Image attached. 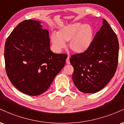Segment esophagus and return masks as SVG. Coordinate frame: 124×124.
Masks as SVG:
<instances>
[{"instance_id": "1", "label": "esophagus", "mask_w": 124, "mask_h": 124, "mask_svg": "<svg viewBox=\"0 0 124 124\" xmlns=\"http://www.w3.org/2000/svg\"><path fill=\"white\" fill-rule=\"evenodd\" d=\"M66 62L67 64H70V61H69V56H68V58H67Z\"/></svg>"}]
</instances>
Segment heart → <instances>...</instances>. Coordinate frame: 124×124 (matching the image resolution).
<instances>
[{"label":"heart","instance_id":"b5f03b06","mask_svg":"<svg viewBox=\"0 0 124 124\" xmlns=\"http://www.w3.org/2000/svg\"><path fill=\"white\" fill-rule=\"evenodd\" d=\"M94 31L89 24L74 23L60 28L56 34L51 35V42L54 50L61 52L65 47L66 42L69 41V47L76 53H82L90 46Z\"/></svg>","mask_w":124,"mask_h":124}]
</instances>
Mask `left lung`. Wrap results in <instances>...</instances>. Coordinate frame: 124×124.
Here are the masks:
<instances>
[{
	"label": "left lung",
	"instance_id": "left-lung-1",
	"mask_svg": "<svg viewBox=\"0 0 124 124\" xmlns=\"http://www.w3.org/2000/svg\"><path fill=\"white\" fill-rule=\"evenodd\" d=\"M119 43L108 22L97 32L90 46L82 53L71 56L72 79L79 90L94 93L103 89L113 78L118 61Z\"/></svg>",
	"mask_w": 124,
	"mask_h": 124
}]
</instances>
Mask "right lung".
I'll list each match as a JSON object with an SVG mask.
<instances>
[{
  "mask_svg": "<svg viewBox=\"0 0 124 124\" xmlns=\"http://www.w3.org/2000/svg\"><path fill=\"white\" fill-rule=\"evenodd\" d=\"M40 21L24 20L16 27L5 46L6 73L14 86L29 96L46 91L65 66L66 54L50 49L49 32Z\"/></svg>",
  "mask_w": 124,
  "mask_h": 124,
  "instance_id": "add662e5",
  "label": "right lung"
}]
</instances>
